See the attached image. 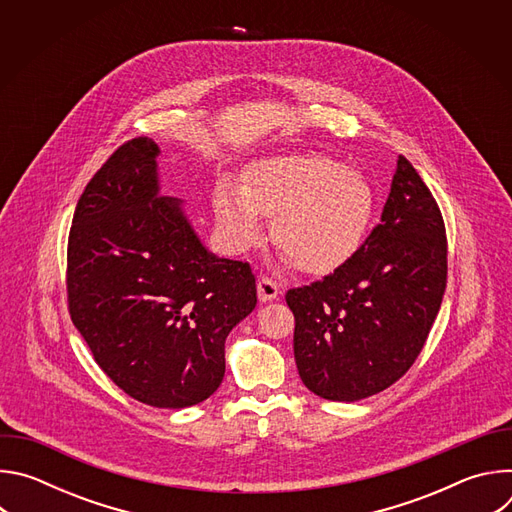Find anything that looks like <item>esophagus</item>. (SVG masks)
Listing matches in <instances>:
<instances>
[{
    "instance_id": "34e87169",
    "label": "esophagus",
    "mask_w": 512,
    "mask_h": 512,
    "mask_svg": "<svg viewBox=\"0 0 512 512\" xmlns=\"http://www.w3.org/2000/svg\"><path fill=\"white\" fill-rule=\"evenodd\" d=\"M281 294V287L271 277H259L257 281V296L261 302H271Z\"/></svg>"
}]
</instances>
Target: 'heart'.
<instances>
[{"label": "heart", "mask_w": 512, "mask_h": 512, "mask_svg": "<svg viewBox=\"0 0 512 512\" xmlns=\"http://www.w3.org/2000/svg\"><path fill=\"white\" fill-rule=\"evenodd\" d=\"M377 210L371 182L328 154L298 152L253 162L241 186L223 180L214 192L216 223L233 251H247L273 216V239L287 261L328 273L367 241Z\"/></svg>", "instance_id": "1"}]
</instances>
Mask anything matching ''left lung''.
I'll list each match as a JSON object with an SVG mask.
<instances>
[{"mask_svg":"<svg viewBox=\"0 0 512 512\" xmlns=\"http://www.w3.org/2000/svg\"><path fill=\"white\" fill-rule=\"evenodd\" d=\"M448 241L440 208L399 156L381 225L322 281L289 289L294 356L304 385L328 401H360L399 381L440 312Z\"/></svg>","mask_w":512,"mask_h":512,"instance_id":"1","label":"left lung"}]
</instances>
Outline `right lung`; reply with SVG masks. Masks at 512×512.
<instances>
[{
  "instance_id": "add662e5",
  "label": "right lung",
  "mask_w": 512,
  "mask_h": 512,
  "mask_svg": "<svg viewBox=\"0 0 512 512\" xmlns=\"http://www.w3.org/2000/svg\"><path fill=\"white\" fill-rule=\"evenodd\" d=\"M158 143L135 137L87 184L68 235V310L103 373L162 409L208 399L225 340L257 306L249 263L221 259L160 194Z\"/></svg>"
}]
</instances>
